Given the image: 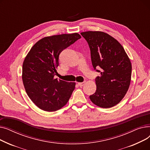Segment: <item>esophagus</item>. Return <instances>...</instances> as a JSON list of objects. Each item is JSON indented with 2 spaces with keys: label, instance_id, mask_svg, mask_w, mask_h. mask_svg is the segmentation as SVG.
Segmentation results:
<instances>
[{
  "label": "esophagus",
  "instance_id": "34e87169",
  "mask_svg": "<svg viewBox=\"0 0 150 150\" xmlns=\"http://www.w3.org/2000/svg\"><path fill=\"white\" fill-rule=\"evenodd\" d=\"M85 82H81V83H78V85H79L80 87H83V86L85 84Z\"/></svg>",
  "mask_w": 150,
  "mask_h": 150
}]
</instances>
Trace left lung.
Returning <instances> with one entry per match:
<instances>
[{
  "label": "left lung",
  "instance_id": "8db88e82",
  "mask_svg": "<svg viewBox=\"0 0 150 150\" xmlns=\"http://www.w3.org/2000/svg\"><path fill=\"white\" fill-rule=\"evenodd\" d=\"M91 50L93 67H100L96 79L97 89L90 99L93 104L109 108L119 103L127 93L131 79L132 66L128 54L117 39L100 31L81 33Z\"/></svg>",
  "mask_w": 150,
  "mask_h": 150
}]
</instances>
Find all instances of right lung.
<instances>
[{"mask_svg":"<svg viewBox=\"0 0 150 150\" xmlns=\"http://www.w3.org/2000/svg\"><path fill=\"white\" fill-rule=\"evenodd\" d=\"M81 36L74 33L47 36L39 40L27 53L22 65V78L28 96L45 111L60 109L68 102L75 82L54 78L59 55Z\"/></svg>","mask_w":150,"mask_h":150,"instance_id":"1","label":"right lung"}]
</instances>
